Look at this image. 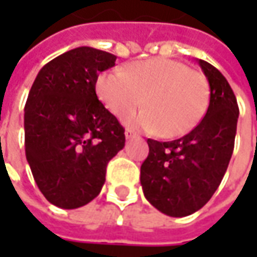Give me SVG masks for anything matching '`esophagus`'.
I'll use <instances>...</instances> for the list:
<instances>
[{"label": "esophagus", "mask_w": 257, "mask_h": 257, "mask_svg": "<svg viewBox=\"0 0 257 257\" xmlns=\"http://www.w3.org/2000/svg\"><path fill=\"white\" fill-rule=\"evenodd\" d=\"M124 134H125V139H136V137H139V134L136 133L134 130H130V128H127Z\"/></svg>", "instance_id": "obj_1"}]
</instances>
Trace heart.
Listing matches in <instances>:
<instances>
[{"label": "heart", "instance_id": "1", "mask_svg": "<svg viewBox=\"0 0 257 257\" xmlns=\"http://www.w3.org/2000/svg\"><path fill=\"white\" fill-rule=\"evenodd\" d=\"M97 93L118 118L130 115L143 103L146 108L128 124L167 139L192 132L210 103L207 78L166 57L134 61L123 71H105L97 80Z\"/></svg>", "mask_w": 257, "mask_h": 257}]
</instances>
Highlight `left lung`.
<instances>
[{
  "mask_svg": "<svg viewBox=\"0 0 257 257\" xmlns=\"http://www.w3.org/2000/svg\"><path fill=\"white\" fill-rule=\"evenodd\" d=\"M199 65L210 85V103L192 132L173 142L149 139L140 169L146 199L172 217L202 209L217 190L234 147L239 107L224 75L207 61Z\"/></svg>",
  "mask_w": 257,
  "mask_h": 257,
  "instance_id": "obj_1",
  "label": "left lung"
}]
</instances>
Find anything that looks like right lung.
Here are the masks:
<instances>
[{
	"instance_id": "obj_1",
	"label": "right lung",
	"mask_w": 257,
	"mask_h": 257,
	"mask_svg": "<svg viewBox=\"0 0 257 257\" xmlns=\"http://www.w3.org/2000/svg\"><path fill=\"white\" fill-rule=\"evenodd\" d=\"M117 57L93 47L58 55L40 70L24 108L25 156L44 197L77 209L98 196L105 167L124 147L118 120L95 94Z\"/></svg>"
}]
</instances>
